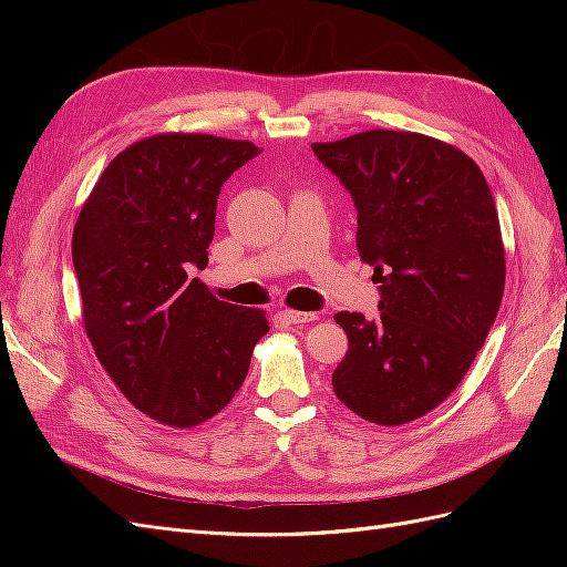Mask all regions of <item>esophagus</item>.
<instances>
[{
  "label": "esophagus",
  "instance_id": "obj_1",
  "mask_svg": "<svg viewBox=\"0 0 567 567\" xmlns=\"http://www.w3.org/2000/svg\"><path fill=\"white\" fill-rule=\"evenodd\" d=\"M281 317L288 321V323H310L317 319L315 312H300V310H284Z\"/></svg>",
  "mask_w": 567,
  "mask_h": 567
}]
</instances>
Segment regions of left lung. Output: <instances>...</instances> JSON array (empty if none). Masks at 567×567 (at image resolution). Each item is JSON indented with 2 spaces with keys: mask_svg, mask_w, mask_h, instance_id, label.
Returning a JSON list of instances; mask_svg holds the SVG:
<instances>
[{
  "mask_svg": "<svg viewBox=\"0 0 567 567\" xmlns=\"http://www.w3.org/2000/svg\"><path fill=\"white\" fill-rule=\"evenodd\" d=\"M357 208V250L381 284L379 319L338 312L348 352L333 392L357 416L402 425L456 390L499 312L506 252L485 175L419 132L312 144Z\"/></svg>",
  "mask_w": 567,
  "mask_h": 567,
  "instance_id": "8db88e82",
  "label": "left lung"
}]
</instances>
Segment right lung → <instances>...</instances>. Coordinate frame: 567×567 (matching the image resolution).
Returning <instances> with one entry per match:
<instances>
[{"label": "right lung", "mask_w": 567, "mask_h": 567, "mask_svg": "<svg viewBox=\"0 0 567 567\" xmlns=\"http://www.w3.org/2000/svg\"><path fill=\"white\" fill-rule=\"evenodd\" d=\"M257 153L213 134L146 136L109 163L75 221L84 331L120 392L169 427L219 414L269 331L262 310L188 279L208 267L221 184Z\"/></svg>", "instance_id": "right-lung-1"}]
</instances>
